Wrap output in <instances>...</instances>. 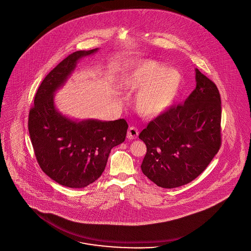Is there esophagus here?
<instances>
[{"instance_id":"1","label":"esophagus","mask_w":251,"mask_h":251,"mask_svg":"<svg viewBox=\"0 0 251 251\" xmlns=\"http://www.w3.org/2000/svg\"><path fill=\"white\" fill-rule=\"evenodd\" d=\"M138 134H139V131L135 127H130L129 130H128V132H127V138L130 139V140L135 139V138H137Z\"/></svg>"}]
</instances>
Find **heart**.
<instances>
[{"label":"heart","instance_id":"heart-1","mask_svg":"<svg viewBox=\"0 0 251 251\" xmlns=\"http://www.w3.org/2000/svg\"><path fill=\"white\" fill-rule=\"evenodd\" d=\"M179 71L157 60H146L131 68L123 80L127 90L137 91L135 108L143 116L155 117L167 110L180 89Z\"/></svg>","mask_w":251,"mask_h":251}]
</instances>
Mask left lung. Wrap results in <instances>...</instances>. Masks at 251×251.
Returning a JSON list of instances; mask_svg holds the SVG:
<instances>
[{"mask_svg": "<svg viewBox=\"0 0 251 251\" xmlns=\"http://www.w3.org/2000/svg\"><path fill=\"white\" fill-rule=\"evenodd\" d=\"M195 80V90L183 104L163 112L139 134L147 146L142 172L164 189L195 179L221 147L220 92L197 68Z\"/></svg>", "mask_w": 251, "mask_h": 251, "instance_id": "obj_1", "label": "left lung"}]
</instances>
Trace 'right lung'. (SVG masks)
Instances as JSON below:
<instances>
[{"mask_svg":"<svg viewBox=\"0 0 251 251\" xmlns=\"http://www.w3.org/2000/svg\"><path fill=\"white\" fill-rule=\"evenodd\" d=\"M99 50L75 51L41 83L29 114V132L41 169L52 180L73 189L85 188L104 170L114 147L125 140V120H75L55 104V93L66 83L77 62Z\"/></svg>","mask_w":251,"mask_h":251,"instance_id":"obj_1","label":"right lung"}]
</instances>
